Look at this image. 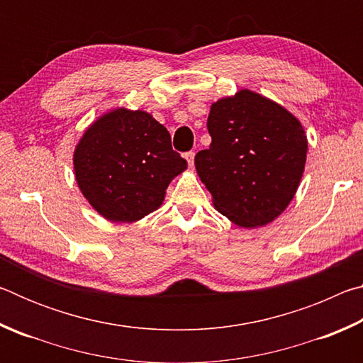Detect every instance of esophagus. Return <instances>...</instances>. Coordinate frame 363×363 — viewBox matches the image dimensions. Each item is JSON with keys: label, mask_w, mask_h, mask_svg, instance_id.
Returning a JSON list of instances; mask_svg holds the SVG:
<instances>
[{"label": "esophagus", "mask_w": 363, "mask_h": 363, "mask_svg": "<svg viewBox=\"0 0 363 363\" xmlns=\"http://www.w3.org/2000/svg\"><path fill=\"white\" fill-rule=\"evenodd\" d=\"M184 158H186V160H187L189 167H192V164H194V158H195V152H192V150H190V152H187V153H186V155H184Z\"/></svg>", "instance_id": "esophagus-1"}]
</instances>
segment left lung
<instances>
[{
	"label": "left lung",
	"instance_id": "obj_1",
	"mask_svg": "<svg viewBox=\"0 0 363 363\" xmlns=\"http://www.w3.org/2000/svg\"><path fill=\"white\" fill-rule=\"evenodd\" d=\"M210 149L195 168L214 208L240 227L266 225L281 214L304 173L307 139L296 116L253 91L214 102Z\"/></svg>",
	"mask_w": 363,
	"mask_h": 363
}]
</instances>
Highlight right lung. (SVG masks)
Wrapping results in <instances>:
<instances>
[{"label": "right lung", "instance_id": "1", "mask_svg": "<svg viewBox=\"0 0 363 363\" xmlns=\"http://www.w3.org/2000/svg\"><path fill=\"white\" fill-rule=\"evenodd\" d=\"M78 187L104 218L134 223L163 203L187 168L167 128L143 110L116 108L94 121L73 153Z\"/></svg>", "mask_w": 363, "mask_h": 363}]
</instances>
